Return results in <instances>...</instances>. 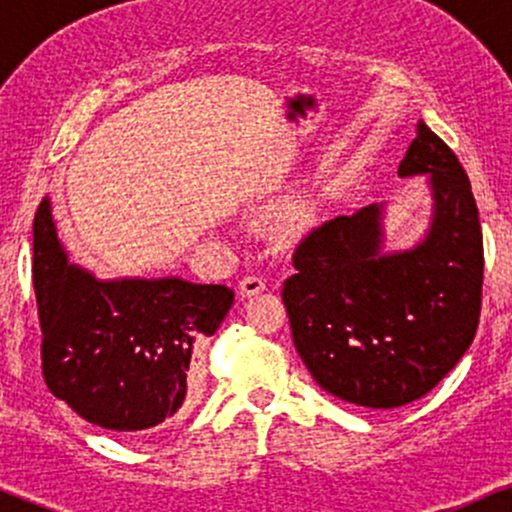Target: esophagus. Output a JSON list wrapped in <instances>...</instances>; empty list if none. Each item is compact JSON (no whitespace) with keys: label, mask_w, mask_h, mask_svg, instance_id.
Instances as JSON below:
<instances>
[{"label":"esophagus","mask_w":512,"mask_h":512,"mask_svg":"<svg viewBox=\"0 0 512 512\" xmlns=\"http://www.w3.org/2000/svg\"><path fill=\"white\" fill-rule=\"evenodd\" d=\"M264 289H267V286H264V281L260 279V276H245V279L238 284L240 298L257 296V293H262Z\"/></svg>","instance_id":"1"}]
</instances>
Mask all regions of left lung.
<instances>
[{
    "label": "left lung",
    "mask_w": 512,
    "mask_h": 512,
    "mask_svg": "<svg viewBox=\"0 0 512 512\" xmlns=\"http://www.w3.org/2000/svg\"><path fill=\"white\" fill-rule=\"evenodd\" d=\"M426 175L433 219L404 252H380L383 204L313 228L293 250L281 298L293 344L315 383L370 409H395L431 392L479 327L484 240L472 185L426 122L397 170Z\"/></svg>",
    "instance_id": "1"
}]
</instances>
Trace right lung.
Here are the masks:
<instances>
[{
    "mask_svg": "<svg viewBox=\"0 0 512 512\" xmlns=\"http://www.w3.org/2000/svg\"><path fill=\"white\" fill-rule=\"evenodd\" d=\"M33 286L48 390L88 424L127 438L178 414L199 349L233 305L221 284L101 281L69 264L48 199L33 221Z\"/></svg>",
    "mask_w": 512,
    "mask_h": 512,
    "instance_id": "obj_1",
    "label": "right lung"
}]
</instances>
